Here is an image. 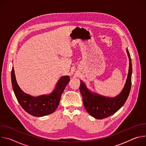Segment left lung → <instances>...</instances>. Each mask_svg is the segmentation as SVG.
Wrapping results in <instances>:
<instances>
[{
  "label": "left lung",
  "mask_w": 146,
  "mask_h": 146,
  "mask_svg": "<svg viewBox=\"0 0 146 146\" xmlns=\"http://www.w3.org/2000/svg\"><path fill=\"white\" fill-rule=\"evenodd\" d=\"M127 52L129 60L128 77L124 88L121 94L114 98H107L97 94H92L81 81L80 91L82 96L83 103L87 112L95 118H106L116 113L125 103L132 85V61L128 50Z\"/></svg>",
  "instance_id": "8db88e82"
}]
</instances>
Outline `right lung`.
Wrapping results in <instances>:
<instances>
[{
  "instance_id": "1",
  "label": "right lung",
  "mask_w": 146,
  "mask_h": 146,
  "mask_svg": "<svg viewBox=\"0 0 146 146\" xmlns=\"http://www.w3.org/2000/svg\"><path fill=\"white\" fill-rule=\"evenodd\" d=\"M69 81V76L62 77L51 94L33 97L20 89L15 80L14 68L11 70L12 86L18 102L24 110L36 117L46 115L55 111L59 105L61 95Z\"/></svg>"
}]
</instances>
